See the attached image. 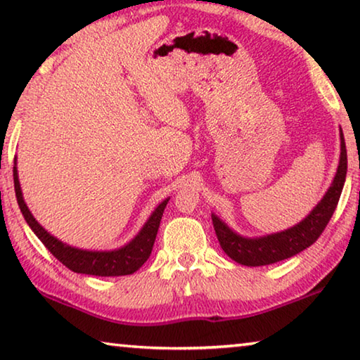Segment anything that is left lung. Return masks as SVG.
<instances>
[{
  "mask_svg": "<svg viewBox=\"0 0 360 360\" xmlns=\"http://www.w3.org/2000/svg\"><path fill=\"white\" fill-rule=\"evenodd\" d=\"M340 141V163L332 186L328 187L324 198L316 205V208L300 224L284 231H279V233L260 236V238H245V236L235 233L233 230L229 229L217 216H211L219 245L231 260L246 266L276 264L279 260L289 259L292 255L302 252L303 249L311 246L319 238L327 227L328 221H330L335 208H337L341 191H343L345 186L346 172H348V155H346L345 136L341 130Z\"/></svg>",
  "mask_w": 360,
  "mask_h": 360,
  "instance_id": "left-lung-1",
  "label": "left lung"
}]
</instances>
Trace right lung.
<instances>
[{
  "label": "right lung",
  "instance_id": "obj_1",
  "mask_svg": "<svg viewBox=\"0 0 360 360\" xmlns=\"http://www.w3.org/2000/svg\"><path fill=\"white\" fill-rule=\"evenodd\" d=\"M14 188L17 203L20 206V211L23 217H25L30 229L34 231V235L42 241L51 254L57 260L70 268L75 273H82V275H94V276H125L135 273L139 266H141L146 260L149 259L152 252V246H154L158 225H160L163 211L168 200L157 206L155 211L152 212L148 222L144 227L139 230V233L133 238L129 245H125L120 249H114V251H85V249L72 248L70 245H65L56 236H52L47 230H44L39 225V222L33 217L30 212L28 206L23 202V195L19 182V174H17V167L14 165Z\"/></svg>",
  "mask_w": 360,
  "mask_h": 360
}]
</instances>
